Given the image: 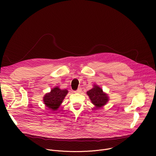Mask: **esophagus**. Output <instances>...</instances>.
Masks as SVG:
<instances>
[{"label": "esophagus", "mask_w": 156, "mask_h": 156, "mask_svg": "<svg viewBox=\"0 0 156 156\" xmlns=\"http://www.w3.org/2000/svg\"><path fill=\"white\" fill-rule=\"evenodd\" d=\"M81 91H82V88L81 87H79L76 91H75V93H80Z\"/></svg>", "instance_id": "1"}]
</instances>
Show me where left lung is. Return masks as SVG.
Masks as SVG:
<instances>
[{"mask_svg":"<svg viewBox=\"0 0 156 156\" xmlns=\"http://www.w3.org/2000/svg\"><path fill=\"white\" fill-rule=\"evenodd\" d=\"M86 94L90 98L92 104L98 108L102 107L109 101L108 94L104 93L102 89L97 84H94L93 87L87 91Z\"/></svg>","mask_w":156,"mask_h":156,"instance_id":"1","label":"left lung"}]
</instances>
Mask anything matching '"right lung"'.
<instances>
[{
  "label": "right lung",
  "mask_w": 156,
  "mask_h": 156,
  "mask_svg": "<svg viewBox=\"0 0 156 156\" xmlns=\"http://www.w3.org/2000/svg\"><path fill=\"white\" fill-rule=\"evenodd\" d=\"M68 93L67 90H61L58 86H56L52 89L50 93H48L44 96V104L52 111H56Z\"/></svg>",
  "instance_id": "right-lung-1"
}]
</instances>
